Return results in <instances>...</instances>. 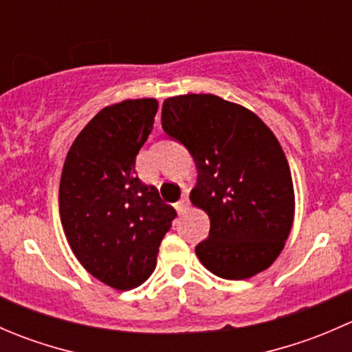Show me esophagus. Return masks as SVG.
<instances>
[{
    "label": "esophagus",
    "mask_w": 352,
    "mask_h": 352,
    "mask_svg": "<svg viewBox=\"0 0 352 352\" xmlns=\"http://www.w3.org/2000/svg\"><path fill=\"white\" fill-rule=\"evenodd\" d=\"M187 208H189V199H187L186 196L180 199V201L175 202V209H177V212H179V214H182V212L186 211Z\"/></svg>",
    "instance_id": "34e87169"
}]
</instances>
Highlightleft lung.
I'll return each instance as SVG.
<instances>
[{
    "label": "left lung",
    "instance_id": "8db88e82",
    "mask_svg": "<svg viewBox=\"0 0 352 352\" xmlns=\"http://www.w3.org/2000/svg\"><path fill=\"white\" fill-rule=\"evenodd\" d=\"M162 127L196 162L190 201L211 221L196 247L202 265L236 281L265 271L285 248L294 216L289 165L272 131L211 94L166 98Z\"/></svg>",
    "mask_w": 352,
    "mask_h": 352
}]
</instances>
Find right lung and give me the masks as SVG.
Returning a JSON list of instances; mask_svg holds the SVG:
<instances>
[{"mask_svg":"<svg viewBox=\"0 0 352 352\" xmlns=\"http://www.w3.org/2000/svg\"><path fill=\"white\" fill-rule=\"evenodd\" d=\"M156 110L155 98L102 109L71 144L59 184V214L74 257L94 278L120 291L150 278L177 216L134 168Z\"/></svg>","mask_w":352,"mask_h":352,"instance_id":"1","label":"right lung"}]
</instances>
